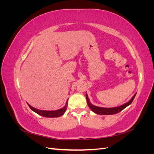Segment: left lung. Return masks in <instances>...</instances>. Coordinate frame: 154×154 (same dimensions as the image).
I'll return each mask as SVG.
<instances>
[{
	"label": "left lung",
	"mask_w": 154,
	"mask_h": 154,
	"mask_svg": "<svg viewBox=\"0 0 154 154\" xmlns=\"http://www.w3.org/2000/svg\"><path fill=\"white\" fill-rule=\"evenodd\" d=\"M136 95V94H135L131 98V100H130L129 101H128L127 103H126L119 106L113 107V108H103V107H99V106H96L92 105L90 103L89 100H88V97L87 94H86V98H87V104L88 106H89V108L94 112V113L100 114V115H112V114H116L119 112L122 111L124 109L126 108V107L131 104Z\"/></svg>",
	"instance_id": "1"
}]
</instances>
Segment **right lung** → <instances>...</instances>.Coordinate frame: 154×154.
<instances>
[{"mask_svg":"<svg viewBox=\"0 0 154 154\" xmlns=\"http://www.w3.org/2000/svg\"><path fill=\"white\" fill-rule=\"evenodd\" d=\"M28 106H29V108L32 110L34 111L35 112L36 114H38L42 116H44V117H47V118H57L60 117V116H62L65 112H66V109H67V101L66 102V104L65 105L63 108L57 110H42L34 108V107L31 106L30 105L27 103Z\"/></svg>","mask_w":154,"mask_h":154,"instance_id":"right-lung-1","label":"right lung"}]
</instances>
